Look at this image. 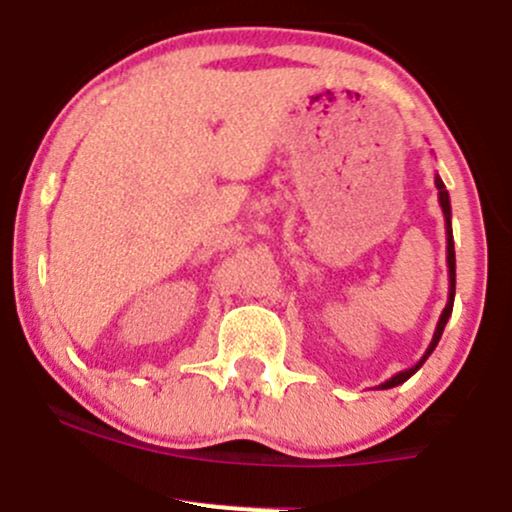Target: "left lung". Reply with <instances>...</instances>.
<instances>
[{"instance_id": "8db88e82", "label": "left lung", "mask_w": 512, "mask_h": 512, "mask_svg": "<svg viewBox=\"0 0 512 512\" xmlns=\"http://www.w3.org/2000/svg\"><path fill=\"white\" fill-rule=\"evenodd\" d=\"M436 188H438V203H441V210H443V220H446V262H448V285H451V287H448V302H446V309L441 312V319H438L436 332H433V339H431V344H428L426 354H423L421 359H418L416 364L411 366V369L399 371V374L391 376L389 381H384L379 389H394V386L404 384L406 379H411V376H414L416 371L421 369L423 361L431 356L433 349H436V344L441 342V334H443V329H446L448 317H451V312H453V297H456V250H453V230H451V198H448L446 185H443V180L438 178V175H436Z\"/></svg>"}]
</instances>
